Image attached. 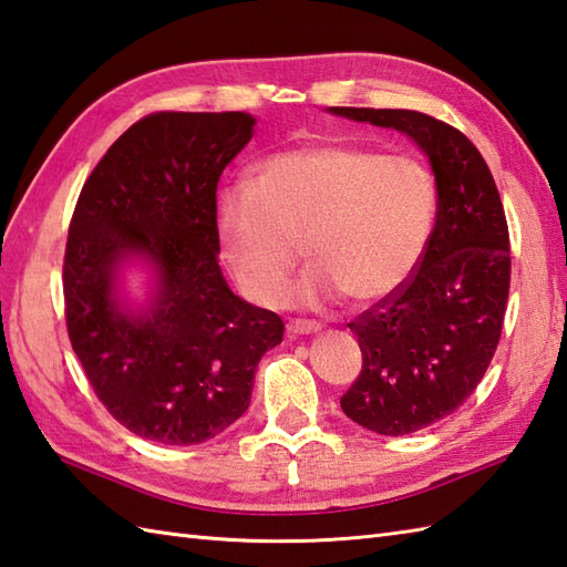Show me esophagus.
Here are the masks:
<instances>
[{"mask_svg":"<svg viewBox=\"0 0 567 567\" xmlns=\"http://www.w3.org/2000/svg\"><path fill=\"white\" fill-rule=\"evenodd\" d=\"M321 323L319 321H307V319H292L287 323L289 336H307V333H319Z\"/></svg>","mask_w":567,"mask_h":567,"instance_id":"obj_1","label":"esophagus"}]
</instances>
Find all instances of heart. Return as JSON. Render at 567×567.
<instances>
[{
    "label": "heart",
    "mask_w": 567,
    "mask_h": 567,
    "mask_svg": "<svg viewBox=\"0 0 567 567\" xmlns=\"http://www.w3.org/2000/svg\"><path fill=\"white\" fill-rule=\"evenodd\" d=\"M440 215L432 168L367 147H309L260 162L254 186L217 200L221 256L248 299L280 305L305 241L307 301H377L423 260Z\"/></svg>",
    "instance_id": "b5f03b06"
}]
</instances>
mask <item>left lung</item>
Wrapping results in <instances>:
<instances>
[{"instance_id":"8db88e82","label":"left lung","mask_w":567,"mask_h":567,"mask_svg":"<svg viewBox=\"0 0 567 567\" xmlns=\"http://www.w3.org/2000/svg\"><path fill=\"white\" fill-rule=\"evenodd\" d=\"M331 111L413 137L440 188L415 272L348 323L362 370L340 408L367 430L401 437L452 415L488 370L509 297L507 217L488 164L462 130L405 109Z\"/></svg>"}]
</instances>
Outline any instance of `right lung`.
Listing matches in <instances>:
<instances>
[{
    "mask_svg": "<svg viewBox=\"0 0 567 567\" xmlns=\"http://www.w3.org/2000/svg\"><path fill=\"white\" fill-rule=\"evenodd\" d=\"M254 123L239 111L144 115L79 193L62 262L70 343L105 411L144 440L188 446L227 430L282 343L280 316L236 297L217 258V183ZM130 252L157 268L144 315L114 299Z\"/></svg>",
    "mask_w": 567,
    "mask_h": 567,
    "instance_id": "right-lung-1",
    "label": "right lung"
}]
</instances>
